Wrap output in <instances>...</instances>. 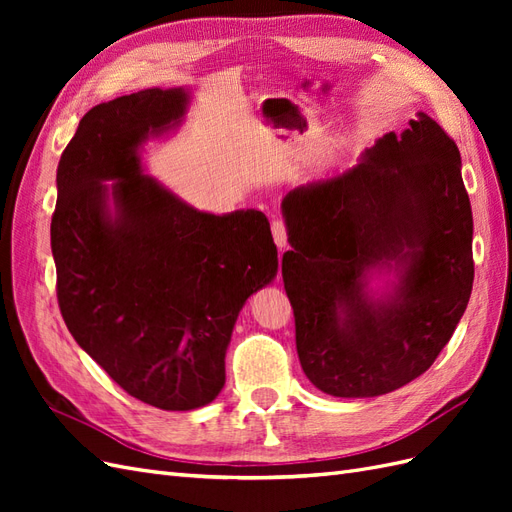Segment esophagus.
<instances>
[{
  "label": "esophagus",
  "instance_id": "obj_1",
  "mask_svg": "<svg viewBox=\"0 0 512 512\" xmlns=\"http://www.w3.org/2000/svg\"><path fill=\"white\" fill-rule=\"evenodd\" d=\"M271 232H273L275 245L280 247V250H286V247H288V228H286V222L284 220H273L271 222Z\"/></svg>",
  "mask_w": 512,
  "mask_h": 512
}]
</instances>
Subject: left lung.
Instances as JSON below:
<instances>
[{
    "label": "left lung",
    "mask_w": 512,
    "mask_h": 512,
    "mask_svg": "<svg viewBox=\"0 0 512 512\" xmlns=\"http://www.w3.org/2000/svg\"><path fill=\"white\" fill-rule=\"evenodd\" d=\"M284 288L299 361L333 397H378L438 359L466 312L472 207L455 141L429 115L384 134L361 162L282 200ZM371 268H395L389 298L364 290Z\"/></svg>",
    "instance_id": "left-lung-1"
}]
</instances>
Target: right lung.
Listing matches in <instances>:
<instances>
[{
    "label": "right lung",
    "mask_w": 512,
    "mask_h": 512,
    "mask_svg": "<svg viewBox=\"0 0 512 512\" xmlns=\"http://www.w3.org/2000/svg\"><path fill=\"white\" fill-rule=\"evenodd\" d=\"M188 102L181 87H153L91 108L61 153L51 220L68 331L123 391L160 410L218 397L241 307L277 273L265 213L196 211L143 173L138 147L179 126Z\"/></svg>",
    "instance_id": "1"
}]
</instances>
